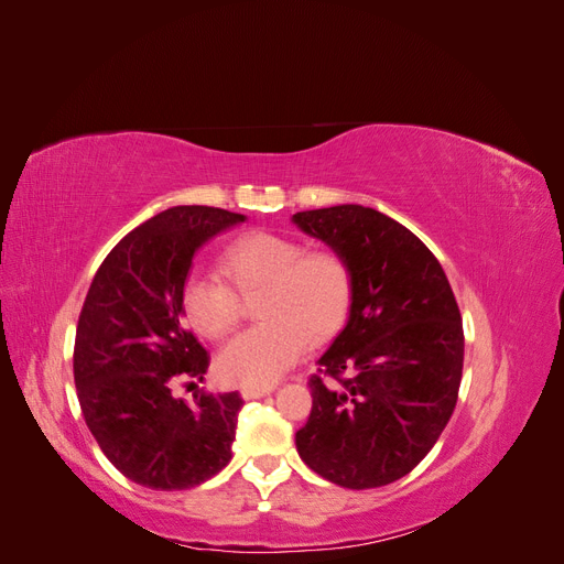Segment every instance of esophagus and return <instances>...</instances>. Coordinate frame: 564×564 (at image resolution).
I'll use <instances>...</instances> for the list:
<instances>
[{
    "label": "esophagus",
    "mask_w": 564,
    "mask_h": 564,
    "mask_svg": "<svg viewBox=\"0 0 564 564\" xmlns=\"http://www.w3.org/2000/svg\"><path fill=\"white\" fill-rule=\"evenodd\" d=\"M245 400H259L263 395H268V392H272V386H263V388H253V386H247L240 390Z\"/></svg>",
    "instance_id": "esophagus-1"
}]
</instances>
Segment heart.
<instances>
[{
    "label": "heart",
    "instance_id": "1",
    "mask_svg": "<svg viewBox=\"0 0 564 564\" xmlns=\"http://www.w3.org/2000/svg\"><path fill=\"white\" fill-rule=\"evenodd\" d=\"M220 282L195 275L183 289V313L207 338L228 336L242 319V299L259 303L261 329L245 332L218 352L216 373L228 386L275 383L344 327L352 303V270L334 249L311 251L292 237L251 232L220 256Z\"/></svg>",
    "mask_w": 564,
    "mask_h": 564
}]
</instances>
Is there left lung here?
Returning <instances> with one entry per match:
<instances>
[{"label":"left lung","instance_id":"left-lung-1","mask_svg":"<svg viewBox=\"0 0 564 564\" xmlns=\"http://www.w3.org/2000/svg\"><path fill=\"white\" fill-rule=\"evenodd\" d=\"M292 220L352 270L348 322L317 360L336 383L311 379L299 456L338 487L390 485L433 449L456 406L464 324L449 280L412 230L362 204Z\"/></svg>","mask_w":564,"mask_h":564}]
</instances>
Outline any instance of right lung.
Instances as JSON below:
<instances>
[{
  "label": "right lung",
  "instance_id": "obj_1",
  "mask_svg": "<svg viewBox=\"0 0 564 564\" xmlns=\"http://www.w3.org/2000/svg\"><path fill=\"white\" fill-rule=\"evenodd\" d=\"M242 214L172 207L131 230L100 263L75 336V386L84 421L131 482L174 491L207 482L232 458L240 392L172 395L202 381L209 355L183 324V289L195 253Z\"/></svg>",
  "mask_w": 564,
  "mask_h": 564
}]
</instances>
